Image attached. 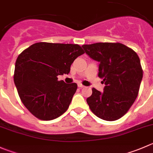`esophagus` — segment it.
Returning <instances> with one entry per match:
<instances>
[{"instance_id":"34e87169","label":"esophagus","mask_w":153,"mask_h":153,"mask_svg":"<svg viewBox=\"0 0 153 153\" xmlns=\"http://www.w3.org/2000/svg\"><path fill=\"white\" fill-rule=\"evenodd\" d=\"M78 87H80V88H83V87H84V85H82L81 84H78Z\"/></svg>"}]
</instances>
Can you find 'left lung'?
I'll list each match as a JSON object with an SVG mask.
<instances>
[{"instance_id":"obj_1","label":"left lung","mask_w":153,"mask_h":153,"mask_svg":"<svg viewBox=\"0 0 153 153\" xmlns=\"http://www.w3.org/2000/svg\"><path fill=\"white\" fill-rule=\"evenodd\" d=\"M85 52L100 63L99 76L103 78V93L92 89L87 102L100 119L114 121L123 117L138 96L143 69L137 53L120 42L83 45Z\"/></svg>"}]
</instances>
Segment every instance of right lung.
Instances as JSON below:
<instances>
[{
    "label": "right lung",
    "instance_id": "1",
    "mask_svg": "<svg viewBox=\"0 0 153 153\" xmlns=\"http://www.w3.org/2000/svg\"><path fill=\"white\" fill-rule=\"evenodd\" d=\"M84 50L77 44L36 42L24 50L16 62L14 83L27 109L41 120H51L67 111L78 85L58 81L69 74Z\"/></svg>",
    "mask_w": 153,
    "mask_h": 153
}]
</instances>
